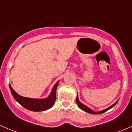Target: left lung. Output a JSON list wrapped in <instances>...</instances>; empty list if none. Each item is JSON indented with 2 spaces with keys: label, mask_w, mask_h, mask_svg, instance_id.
<instances>
[{
  "label": "left lung",
  "mask_w": 132,
  "mask_h": 132,
  "mask_svg": "<svg viewBox=\"0 0 132 132\" xmlns=\"http://www.w3.org/2000/svg\"><path fill=\"white\" fill-rule=\"evenodd\" d=\"M118 100H117L116 102L115 103H114V104L112 105L111 106H110V107H109L107 108V109H103V110H100V111L94 112V111H93V110H92L91 109H90L89 107H87V106L85 105H84L83 103H82L80 102L79 100H78V94H77V98H76V102H77V105H78V107H79L80 109H81V110H84V111L86 112H87V113H89V114H102V113H103V112H105L106 111L109 110V109H111V108L114 107V106L116 105V103H118Z\"/></svg>",
  "instance_id": "1"
}]
</instances>
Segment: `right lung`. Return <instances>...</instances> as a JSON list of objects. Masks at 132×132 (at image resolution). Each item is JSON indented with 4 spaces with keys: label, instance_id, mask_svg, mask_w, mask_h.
Returning <instances> with one entry per match:
<instances>
[{
    "label": "right lung",
    "instance_id": "add662e5",
    "mask_svg": "<svg viewBox=\"0 0 132 132\" xmlns=\"http://www.w3.org/2000/svg\"><path fill=\"white\" fill-rule=\"evenodd\" d=\"M59 82V80H58L54 85L50 95L47 98H43V99L30 98L22 96L18 94L16 92H15L10 84H9V88L15 100L26 109L34 112L44 111V110H48L54 105L55 99H56V89Z\"/></svg>",
    "mask_w": 132,
    "mask_h": 132
}]
</instances>
